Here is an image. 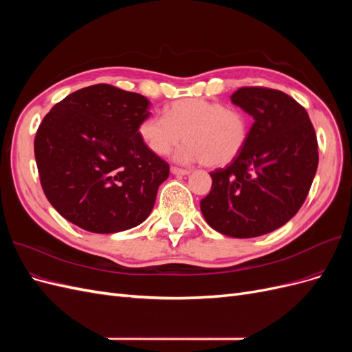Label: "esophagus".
I'll return each mask as SVG.
<instances>
[{"mask_svg": "<svg viewBox=\"0 0 352 352\" xmlns=\"http://www.w3.org/2000/svg\"><path fill=\"white\" fill-rule=\"evenodd\" d=\"M170 172H172V175H176V176H186V175L190 173L189 170L179 168V167H172V168H170Z\"/></svg>", "mask_w": 352, "mask_h": 352, "instance_id": "esophagus-1", "label": "esophagus"}]
</instances>
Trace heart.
<instances>
[{
    "mask_svg": "<svg viewBox=\"0 0 352 352\" xmlns=\"http://www.w3.org/2000/svg\"><path fill=\"white\" fill-rule=\"evenodd\" d=\"M138 133L148 150L167 155L184 140L176 154L179 162L220 167L233 162L248 142L250 120L243 111L219 101L185 98L168 104L164 117L148 116Z\"/></svg>",
    "mask_w": 352,
    "mask_h": 352,
    "instance_id": "obj_1",
    "label": "heart"
}]
</instances>
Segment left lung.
I'll return each mask as SVG.
<instances>
[{"mask_svg": "<svg viewBox=\"0 0 352 352\" xmlns=\"http://www.w3.org/2000/svg\"><path fill=\"white\" fill-rule=\"evenodd\" d=\"M232 102L254 123L243 151L210 173L199 207L221 235L255 238L289 221L301 208L317 172V138L302 105L282 91L241 88Z\"/></svg>", "mask_w": 352, "mask_h": 352, "instance_id": "1", "label": "left lung"}]
</instances>
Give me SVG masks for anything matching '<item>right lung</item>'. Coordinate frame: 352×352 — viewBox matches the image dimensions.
<instances>
[{
  "mask_svg": "<svg viewBox=\"0 0 352 352\" xmlns=\"http://www.w3.org/2000/svg\"><path fill=\"white\" fill-rule=\"evenodd\" d=\"M150 105L141 94L100 83L67 95L44 117L35 138L41 185L73 225L117 233L151 214L168 164L138 133Z\"/></svg>",
  "mask_w": 352,
  "mask_h": 352,
  "instance_id": "1",
  "label": "right lung"
}]
</instances>
